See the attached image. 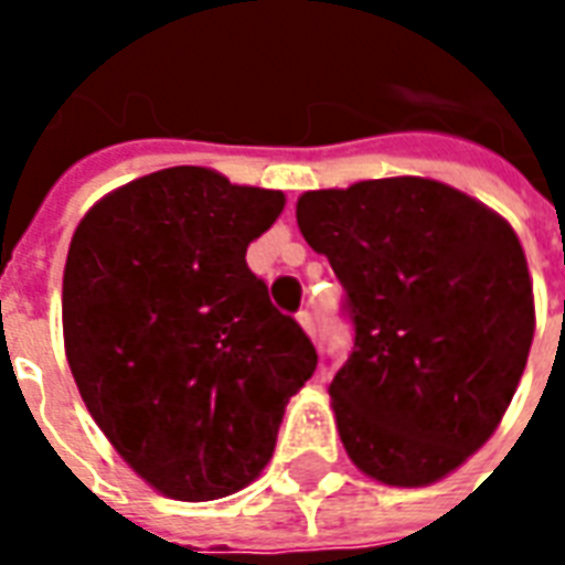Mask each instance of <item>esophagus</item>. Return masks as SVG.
<instances>
[{
	"instance_id": "34e87169",
	"label": "esophagus",
	"mask_w": 565,
	"mask_h": 565,
	"mask_svg": "<svg viewBox=\"0 0 565 565\" xmlns=\"http://www.w3.org/2000/svg\"><path fill=\"white\" fill-rule=\"evenodd\" d=\"M296 317H299L301 328H305V331H308L310 337L317 334V326H313V317H310V310H299V313H296Z\"/></svg>"
}]
</instances>
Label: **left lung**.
Here are the masks:
<instances>
[{
	"instance_id": "left-lung-1",
	"label": "left lung",
	"mask_w": 565,
	"mask_h": 565,
	"mask_svg": "<svg viewBox=\"0 0 565 565\" xmlns=\"http://www.w3.org/2000/svg\"><path fill=\"white\" fill-rule=\"evenodd\" d=\"M296 220L343 284L352 352L328 393L363 472L425 487L492 437L534 340V290L508 222L430 179L310 190Z\"/></svg>"
}]
</instances>
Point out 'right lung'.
I'll use <instances>...</instances> for the list:
<instances>
[{"mask_svg": "<svg viewBox=\"0 0 565 565\" xmlns=\"http://www.w3.org/2000/svg\"><path fill=\"white\" fill-rule=\"evenodd\" d=\"M284 193L172 167L87 211L64 266L78 393L122 460L179 501H213L273 457L317 349L269 301L246 248Z\"/></svg>", "mask_w": 565, "mask_h": 565, "instance_id": "1", "label": "right lung"}]
</instances>
